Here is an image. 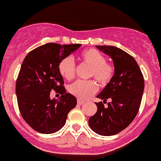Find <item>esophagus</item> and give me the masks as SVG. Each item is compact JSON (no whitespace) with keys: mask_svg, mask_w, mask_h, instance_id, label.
I'll return each mask as SVG.
<instances>
[{"mask_svg":"<svg viewBox=\"0 0 161 161\" xmlns=\"http://www.w3.org/2000/svg\"><path fill=\"white\" fill-rule=\"evenodd\" d=\"M77 103H78V105H83V104H84L85 103V101H82V100H80V99H78V100H77Z\"/></svg>","mask_w":161,"mask_h":161,"instance_id":"esophagus-1","label":"esophagus"}]
</instances>
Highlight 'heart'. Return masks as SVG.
<instances>
[{"label": "heart", "mask_w": 161, "mask_h": 161, "mask_svg": "<svg viewBox=\"0 0 161 161\" xmlns=\"http://www.w3.org/2000/svg\"><path fill=\"white\" fill-rule=\"evenodd\" d=\"M80 59L84 63L91 66L89 76H94L100 83L105 85L111 80L115 68L111 64L106 62V59L96 49H87L82 51ZM59 71L66 80H72L75 74V63L72 56H67L60 61ZM72 94L80 100H88L98 91V86L93 80H77L69 88Z\"/></svg>", "instance_id": "b5f03b06"}]
</instances>
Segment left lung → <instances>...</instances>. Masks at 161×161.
Wrapping results in <instances>:
<instances>
[{
  "instance_id": "1",
  "label": "left lung",
  "mask_w": 161,
  "mask_h": 161,
  "mask_svg": "<svg viewBox=\"0 0 161 161\" xmlns=\"http://www.w3.org/2000/svg\"><path fill=\"white\" fill-rule=\"evenodd\" d=\"M101 51L111 57L115 73L112 79L97 98V111L89 119L94 132L104 136H114L125 130L136 118L140 109L144 88L143 75L133 56L112 46H96ZM111 100L108 106L103 104Z\"/></svg>"
}]
</instances>
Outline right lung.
Segmentation results:
<instances>
[{
	"instance_id": "add662e5",
	"label": "right lung",
	"mask_w": 161,
	"mask_h": 161,
	"mask_svg": "<svg viewBox=\"0 0 161 161\" xmlns=\"http://www.w3.org/2000/svg\"><path fill=\"white\" fill-rule=\"evenodd\" d=\"M80 46L47 43L29 52L23 60L15 93L20 115L36 131L52 134L60 130L68 113L75 107L76 98L63 86L59 64ZM51 89L62 95L60 100L49 98Z\"/></svg>"
}]
</instances>
